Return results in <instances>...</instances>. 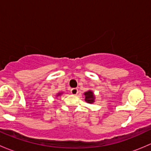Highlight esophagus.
<instances>
[{
	"mask_svg": "<svg viewBox=\"0 0 151 151\" xmlns=\"http://www.w3.org/2000/svg\"><path fill=\"white\" fill-rule=\"evenodd\" d=\"M71 93L72 94V95H77V93H78V89L77 88H71Z\"/></svg>",
	"mask_w": 151,
	"mask_h": 151,
	"instance_id": "34e87169",
	"label": "esophagus"
}]
</instances>
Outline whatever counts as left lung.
I'll return each instance as SVG.
<instances>
[{
  "label": "left lung",
  "mask_w": 151,
  "mask_h": 151,
  "mask_svg": "<svg viewBox=\"0 0 151 151\" xmlns=\"http://www.w3.org/2000/svg\"><path fill=\"white\" fill-rule=\"evenodd\" d=\"M85 96V101L89 104H93L95 101V96L93 95V93L92 91H88L84 93Z\"/></svg>",
  "instance_id": "8db88e82"
}]
</instances>
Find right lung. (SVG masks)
Here are the masks:
<instances>
[{
    "mask_svg": "<svg viewBox=\"0 0 151 151\" xmlns=\"http://www.w3.org/2000/svg\"><path fill=\"white\" fill-rule=\"evenodd\" d=\"M62 94V93H58L57 94V96H60Z\"/></svg>",
    "mask_w": 151,
    "mask_h": 151,
    "instance_id": "add662e5",
    "label": "right lung"
}]
</instances>
